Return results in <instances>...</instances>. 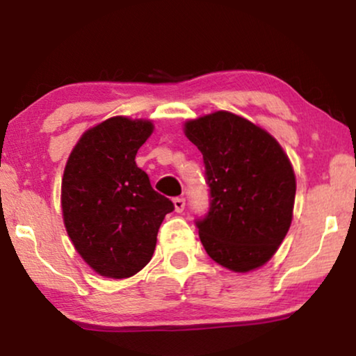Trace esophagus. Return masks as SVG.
Listing matches in <instances>:
<instances>
[{"mask_svg":"<svg viewBox=\"0 0 356 356\" xmlns=\"http://www.w3.org/2000/svg\"><path fill=\"white\" fill-rule=\"evenodd\" d=\"M173 204H175V211L181 213L184 211V206H186V201H184V197H175Z\"/></svg>","mask_w":356,"mask_h":356,"instance_id":"obj_1","label":"esophagus"}]
</instances>
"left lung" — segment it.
<instances>
[{
  "label": "left lung",
  "mask_w": 356,
  "mask_h": 356,
  "mask_svg": "<svg viewBox=\"0 0 356 356\" xmlns=\"http://www.w3.org/2000/svg\"><path fill=\"white\" fill-rule=\"evenodd\" d=\"M201 150L211 204L197 218L204 250L233 272L264 266L289 232L296 181L280 144L259 126L230 111L184 124Z\"/></svg>",
  "instance_id": "1"
}]
</instances>
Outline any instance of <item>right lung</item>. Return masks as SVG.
<instances>
[{
    "label": "right lung",
    "instance_id": "add662e5",
    "mask_svg": "<svg viewBox=\"0 0 356 356\" xmlns=\"http://www.w3.org/2000/svg\"><path fill=\"white\" fill-rule=\"evenodd\" d=\"M152 131L147 120L113 116L82 134L65 167L67 235L82 259L110 279L138 274L152 259L159 228L175 209L136 165Z\"/></svg>",
    "mask_w": 356,
    "mask_h": 356
}]
</instances>
